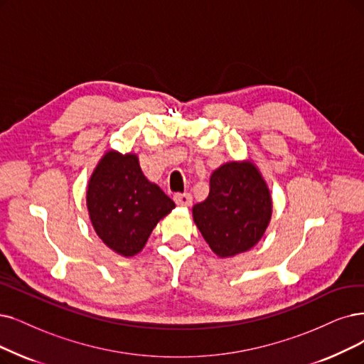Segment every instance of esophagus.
I'll return each mask as SVG.
<instances>
[{
	"label": "esophagus",
	"mask_w": 364,
	"mask_h": 364,
	"mask_svg": "<svg viewBox=\"0 0 364 364\" xmlns=\"http://www.w3.org/2000/svg\"><path fill=\"white\" fill-rule=\"evenodd\" d=\"M173 200H174V203H176L178 206H185V208L191 206V203H193V197H191V194H188V193L174 194Z\"/></svg>",
	"instance_id": "esophagus-1"
}]
</instances>
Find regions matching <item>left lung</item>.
<instances>
[{"label": "left lung", "instance_id": "left-lung-1", "mask_svg": "<svg viewBox=\"0 0 364 364\" xmlns=\"http://www.w3.org/2000/svg\"><path fill=\"white\" fill-rule=\"evenodd\" d=\"M270 215L269 188L250 161L215 170L209 197L193 208L200 232L220 257L251 250L264 235Z\"/></svg>", "mask_w": 364, "mask_h": 364}]
</instances>
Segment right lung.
I'll return each instance as SVG.
<instances>
[{
	"label": "right lung",
	"instance_id": "right-lung-1",
	"mask_svg": "<svg viewBox=\"0 0 364 364\" xmlns=\"http://www.w3.org/2000/svg\"><path fill=\"white\" fill-rule=\"evenodd\" d=\"M86 205L100 239L125 257L140 252L156 223L174 209L161 188L144 178L136 155L113 151L94 170Z\"/></svg>",
	"mask_w": 364,
	"mask_h": 364
}]
</instances>
